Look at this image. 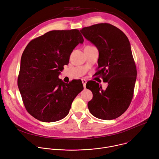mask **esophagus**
Masks as SVG:
<instances>
[{"label":"esophagus","instance_id":"obj_1","mask_svg":"<svg viewBox=\"0 0 159 159\" xmlns=\"http://www.w3.org/2000/svg\"><path fill=\"white\" fill-rule=\"evenodd\" d=\"M82 84H83V86H84V88H85V87H86V83H87V80H86L85 79H82Z\"/></svg>","mask_w":159,"mask_h":159}]
</instances>
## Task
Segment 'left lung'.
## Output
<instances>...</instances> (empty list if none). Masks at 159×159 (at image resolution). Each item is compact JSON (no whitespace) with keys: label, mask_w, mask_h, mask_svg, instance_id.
<instances>
[{"label":"left lung","mask_w":159,"mask_h":159,"mask_svg":"<svg viewBox=\"0 0 159 159\" xmlns=\"http://www.w3.org/2000/svg\"><path fill=\"white\" fill-rule=\"evenodd\" d=\"M80 31L98 48L96 74L108 83L104 90L96 82L93 85L87 83L86 88L93 94L87 104L89 110L99 119H116L128 108L137 79V68L129 41L122 31L108 23L85 27Z\"/></svg>","instance_id":"1"}]
</instances>
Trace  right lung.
Masks as SVG:
<instances>
[{"instance_id": "1", "label": "right lung", "mask_w": 159, "mask_h": 159, "mask_svg": "<svg viewBox=\"0 0 159 159\" xmlns=\"http://www.w3.org/2000/svg\"><path fill=\"white\" fill-rule=\"evenodd\" d=\"M84 38L79 30H54L31 40L22 53L17 85L27 111L43 122H55L69 114L84 89L82 83L58 78L70 54Z\"/></svg>"}]
</instances>
